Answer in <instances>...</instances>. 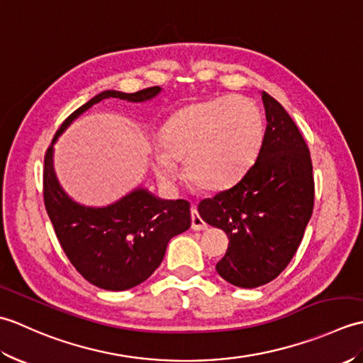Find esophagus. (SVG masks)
<instances>
[{
	"label": "esophagus",
	"instance_id": "obj_1",
	"mask_svg": "<svg viewBox=\"0 0 363 363\" xmlns=\"http://www.w3.org/2000/svg\"><path fill=\"white\" fill-rule=\"evenodd\" d=\"M191 229H194V230L207 229V223L201 218V215L198 213L196 207H191Z\"/></svg>",
	"mask_w": 363,
	"mask_h": 363
}]
</instances>
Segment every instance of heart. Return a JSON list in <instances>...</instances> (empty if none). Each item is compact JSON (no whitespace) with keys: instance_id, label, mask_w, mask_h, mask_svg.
Listing matches in <instances>:
<instances>
[{"instance_id":"b5f03b06","label":"heart","mask_w":363,"mask_h":363,"mask_svg":"<svg viewBox=\"0 0 363 363\" xmlns=\"http://www.w3.org/2000/svg\"><path fill=\"white\" fill-rule=\"evenodd\" d=\"M264 135V117L250 98L225 95L189 104L162 128V150L151 156L154 172L164 182H173L174 160L184 159L186 176L195 187L225 190L254 164Z\"/></svg>"}]
</instances>
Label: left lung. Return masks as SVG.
<instances>
[{"mask_svg": "<svg viewBox=\"0 0 363 363\" xmlns=\"http://www.w3.org/2000/svg\"><path fill=\"white\" fill-rule=\"evenodd\" d=\"M267 129L257 160L235 186L198 204L201 218L225 230L229 245L217 272L256 289L290 264L313 211L311 152L284 107L262 91Z\"/></svg>", "mask_w": 363, "mask_h": 363, "instance_id": "left-lung-1", "label": "left lung"}]
</instances>
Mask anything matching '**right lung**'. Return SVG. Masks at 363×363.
Here are the masks:
<instances>
[{"label": "right lung", "instance_id": "right-lung-1", "mask_svg": "<svg viewBox=\"0 0 363 363\" xmlns=\"http://www.w3.org/2000/svg\"><path fill=\"white\" fill-rule=\"evenodd\" d=\"M160 90L156 86L135 94L101 91L62 123L45 154L43 199L54 233L73 267L99 289L129 290L148 279L164 259L168 242L190 228V203L160 199L137 187L111 206H82L60 187L54 173L52 145L73 120L103 99L143 103Z\"/></svg>", "mask_w": 363, "mask_h": 363}]
</instances>
